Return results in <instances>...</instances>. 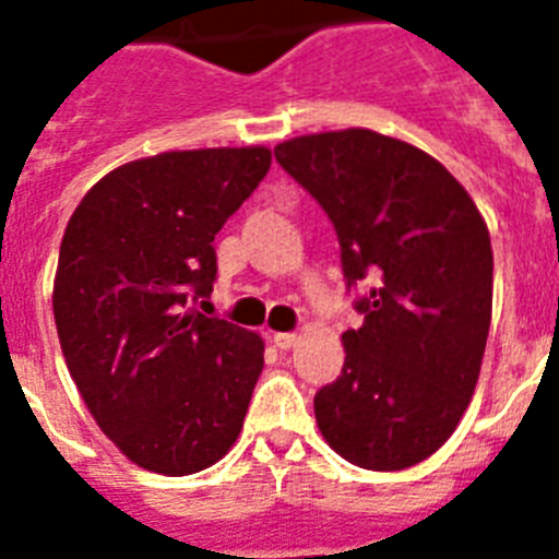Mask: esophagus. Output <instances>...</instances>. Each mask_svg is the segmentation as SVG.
Returning a JSON list of instances; mask_svg holds the SVG:
<instances>
[{"label":"esophagus","instance_id":"34e87169","mask_svg":"<svg viewBox=\"0 0 559 559\" xmlns=\"http://www.w3.org/2000/svg\"><path fill=\"white\" fill-rule=\"evenodd\" d=\"M271 338H274L276 349H290L296 341H299V335H296V333H274Z\"/></svg>","mask_w":559,"mask_h":559}]
</instances>
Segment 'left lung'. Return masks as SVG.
<instances>
[{"instance_id":"left-lung-1","label":"left lung","mask_w":559,"mask_h":559,"mask_svg":"<svg viewBox=\"0 0 559 559\" xmlns=\"http://www.w3.org/2000/svg\"><path fill=\"white\" fill-rule=\"evenodd\" d=\"M276 162L333 221L347 288L369 283L319 431L367 471H406L456 431L481 372L492 246L481 212L426 151L369 128L296 136Z\"/></svg>"}]
</instances>
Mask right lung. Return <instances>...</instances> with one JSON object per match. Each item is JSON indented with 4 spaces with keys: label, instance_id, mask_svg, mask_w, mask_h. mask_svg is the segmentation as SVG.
<instances>
[{
    "label": "right lung",
    "instance_id": "obj_1",
    "mask_svg": "<svg viewBox=\"0 0 559 559\" xmlns=\"http://www.w3.org/2000/svg\"><path fill=\"white\" fill-rule=\"evenodd\" d=\"M271 167V151H167L106 173L69 218L52 313L100 431L133 464L190 476L229 453L265 344L192 305L218 274L212 240Z\"/></svg>",
    "mask_w": 559,
    "mask_h": 559
}]
</instances>
